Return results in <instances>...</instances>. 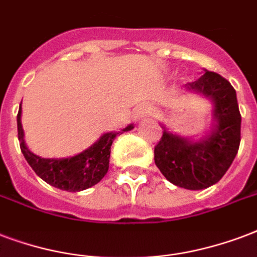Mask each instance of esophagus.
<instances>
[{
	"label": "esophagus",
	"instance_id": "34e87169",
	"mask_svg": "<svg viewBox=\"0 0 257 257\" xmlns=\"http://www.w3.org/2000/svg\"><path fill=\"white\" fill-rule=\"evenodd\" d=\"M151 111V107L148 106H142L139 107L136 110V113H135V117H136L137 120H140V118H144V117H147V115L150 114Z\"/></svg>",
	"mask_w": 257,
	"mask_h": 257
}]
</instances>
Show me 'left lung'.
<instances>
[{"mask_svg": "<svg viewBox=\"0 0 257 257\" xmlns=\"http://www.w3.org/2000/svg\"><path fill=\"white\" fill-rule=\"evenodd\" d=\"M186 89L213 102L214 126L198 142L164 128L163 136L155 147V164L172 185L202 190L220 181L236 158L241 140V114L236 90L217 72L205 70V74L187 83Z\"/></svg>", "mask_w": 257, "mask_h": 257, "instance_id": "obj_1", "label": "left lung"}]
</instances>
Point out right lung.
<instances>
[{
	"label": "right lung",
	"instance_id": "add662e5",
	"mask_svg": "<svg viewBox=\"0 0 257 257\" xmlns=\"http://www.w3.org/2000/svg\"><path fill=\"white\" fill-rule=\"evenodd\" d=\"M131 129H133L132 124L122 129V132ZM17 132L21 152L33 171L48 185L72 193L97 185L106 175L109 170L111 143L118 135V132L105 133L93 146L71 158L44 159L31 152L28 147L25 146L24 129L21 125V105L17 114Z\"/></svg>",
	"mask_w": 257,
	"mask_h": 257
}]
</instances>
